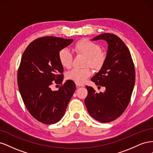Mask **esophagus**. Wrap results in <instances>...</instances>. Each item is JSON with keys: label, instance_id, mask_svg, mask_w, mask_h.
Instances as JSON below:
<instances>
[{"label": "esophagus", "instance_id": "obj_1", "mask_svg": "<svg viewBox=\"0 0 153 153\" xmlns=\"http://www.w3.org/2000/svg\"><path fill=\"white\" fill-rule=\"evenodd\" d=\"M76 87H84V84H76Z\"/></svg>", "mask_w": 153, "mask_h": 153}]
</instances>
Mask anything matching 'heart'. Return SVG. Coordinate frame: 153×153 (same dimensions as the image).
I'll return each mask as SVG.
<instances>
[{
    "label": "heart",
    "instance_id": "b5f03b06",
    "mask_svg": "<svg viewBox=\"0 0 153 153\" xmlns=\"http://www.w3.org/2000/svg\"><path fill=\"white\" fill-rule=\"evenodd\" d=\"M78 55L85 57V66H90L95 70H100L103 67L106 60V54L101 51L100 45L88 39H83L74 47ZM58 59L61 65L69 69L73 64V55L66 48H62L58 53ZM92 71L89 68L84 69H73L66 74V78L76 84H82L90 77Z\"/></svg>",
    "mask_w": 153,
    "mask_h": 153
}]
</instances>
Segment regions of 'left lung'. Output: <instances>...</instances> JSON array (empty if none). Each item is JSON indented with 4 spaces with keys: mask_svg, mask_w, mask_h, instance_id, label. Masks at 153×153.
Here are the masks:
<instances>
[{
    "mask_svg": "<svg viewBox=\"0 0 153 153\" xmlns=\"http://www.w3.org/2000/svg\"><path fill=\"white\" fill-rule=\"evenodd\" d=\"M99 39L107 42V53L103 67L91 80L106 89L97 93L92 87L86 86L85 105L92 118L105 123L114 121L127 108L135 85V71L130 52L117 36L105 33L92 39Z\"/></svg>",
    "mask_w": 153,
    "mask_h": 153,
    "instance_id": "1",
    "label": "left lung"
}]
</instances>
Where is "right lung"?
<instances>
[{
    "label": "right lung",
    "mask_w": 153,
    "mask_h": 153,
    "mask_svg": "<svg viewBox=\"0 0 153 153\" xmlns=\"http://www.w3.org/2000/svg\"><path fill=\"white\" fill-rule=\"evenodd\" d=\"M73 39L45 36L31 42L23 53L18 70V89L32 116L45 124H55L64 116L76 89L74 82L66 80L58 91L51 85L62 84L63 67L58 53Z\"/></svg>",
    "instance_id": "obj_1"
}]
</instances>
